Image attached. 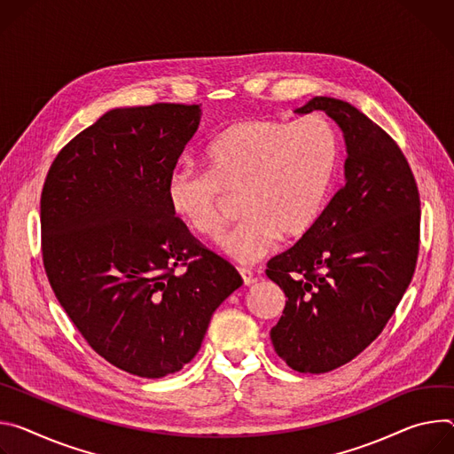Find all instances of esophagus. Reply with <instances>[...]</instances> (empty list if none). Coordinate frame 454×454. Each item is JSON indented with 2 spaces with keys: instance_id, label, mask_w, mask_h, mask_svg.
<instances>
[{
  "instance_id": "1",
  "label": "esophagus",
  "mask_w": 454,
  "mask_h": 454,
  "mask_svg": "<svg viewBox=\"0 0 454 454\" xmlns=\"http://www.w3.org/2000/svg\"><path fill=\"white\" fill-rule=\"evenodd\" d=\"M238 272H239V276H241V279H243V283L245 285H250L254 281V274H253V270H248V269H245V267H239L238 269Z\"/></svg>"
}]
</instances>
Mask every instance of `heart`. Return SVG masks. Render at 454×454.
Listing matches in <instances>:
<instances>
[{"instance_id": "obj_1", "label": "heart", "mask_w": 454, "mask_h": 454, "mask_svg": "<svg viewBox=\"0 0 454 454\" xmlns=\"http://www.w3.org/2000/svg\"><path fill=\"white\" fill-rule=\"evenodd\" d=\"M340 162L335 128L319 115L294 122L245 119L218 133L204 169H175L168 182L173 211L200 236L215 238L227 222V194H241L245 216L220 238L227 256L256 263L281 234L305 236L319 222Z\"/></svg>"}]
</instances>
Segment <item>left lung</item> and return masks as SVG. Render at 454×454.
Returning a JSON list of instances; mask_svg holds the SVG:
<instances>
[{"label": "left lung", "mask_w": 454, "mask_h": 454, "mask_svg": "<svg viewBox=\"0 0 454 454\" xmlns=\"http://www.w3.org/2000/svg\"><path fill=\"white\" fill-rule=\"evenodd\" d=\"M344 133V185L319 222L267 276L286 295L270 330L276 354L299 373H326L356 359L384 330L415 274L420 194L398 144L356 106L314 97Z\"/></svg>", "instance_id": "1"}]
</instances>
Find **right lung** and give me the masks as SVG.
<instances>
[{
  "mask_svg": "<svg viewBox=\"0 0 454 454\" xmlns=\"http://www.w3.org/2000/svg\"><path fill=\"white\" fill-rule=\"evenodd\" d=\"M200 115L175 103L112 110L59 151L41 192L50 286L97 354L137 377L182 370L243 283L169 204Z\"/></svg>",
  "mask_w": 454,
  "mask_h": 454,
  "instance_id": "right-lung-1",
  "label": "right lung"
}]
</instances>
